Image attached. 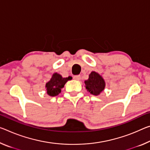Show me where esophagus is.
<instances>
[{
    "mask_svg": "<svg viewBox=\"0 0 150 150\" xmlns=\"http://www.w3.org/2000/svg\"><path fill=\"white\" fill-rule=\"evenodd\" d=\"M73 79H74L75 80L79 81L81 79V76L80 75H75V76H73Z\"/></svg>",
    "mask_w": 150,
    "mask_h": 150,
    "instance_id": "1",
    "label": "esophagus"
}]
</instances>
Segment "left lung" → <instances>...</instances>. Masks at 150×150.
<instances>
[{
  "label": "left lung",
  "mask_w": 150,
  "mask_h": 150,
  "mask_svg": "<svg viewBox=\"0 0 150 150\" xmlns=\"http://www.w3.org/2000/svg\"><path fill=\"white\" fill-rule=\"evenodd\" d=\"M85 87L88 92L93 95L99 96L105 89V81L101 75L96 71H92L89 75V78L85 81Z\"/></svg>",
  "instance_id": "8db88e82"
}]
</instances>
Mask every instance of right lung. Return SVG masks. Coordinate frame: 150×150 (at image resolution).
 <instances>
[{
	"mask_svg": "<svg viewBox=\"0 0 150 150\" xmlns=\"http://www.w3.org/2000/svg\"><path fill=\"white\" fill-rule=\"evenodd\" d=\"M71 79H72L71 77H63L57 73H53L51 79L45 85L47 93L51 97L58 96L61 91V89L64 87V85H65L66 83Z\"/></svg>",
	"mask_w": 150,
	"mask_h": 150,
	"instance_id": "1",
	"label": "right lung"
}]
</instances>
